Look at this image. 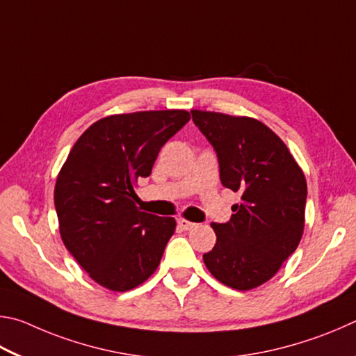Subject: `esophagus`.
I'll use <instances>...</instances> for the list:
<instances>
[{
  "mask_svg": "<svg viewBox=\"0 0 356 356\" xmlns=\"http://www.w3.org/2000/svg\"><path fill=\"white\" fill-rule=\"evenodd\" d=\"M178 227H179V229H183V232H189V229L195 227V223L186 220V219H178Z\"/></svg>",
  "mask_w": 356,
  "mask_h": 356,
  "instance_id": "34e87169",
  "label": "esophagus"
}]
</instances>
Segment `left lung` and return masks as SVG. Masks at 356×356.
Wrapping results in <instances>:
<instances>
[{
    "label": "left lung",
    "mask_w": 356,
    "mask_h": 356,
    "mask_svg": "<svg viewBox=\"0 0 356 356\" xmlns=\"http://www.w3.org/2000/svg\"><path fill=\"white\" fill-rule=\"evenodd\" d=\"M191 114L216 149L222 184L241 194L232 219L211 223L217 241L203 261L229 288H258L302 239L307 179L284 142L257 118L197 109Z\"/></svg>",
    "instance_id": "left-lung-1"
}]
</instances>
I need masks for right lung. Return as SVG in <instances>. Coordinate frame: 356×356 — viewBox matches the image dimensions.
<instances>
[{"label": "right lung", "mask_w": 356, "mask_h": 356, "mask_svg": "<svg viewBox=\"0 0 356 356\" xmlns=\"http://www.w3.org/2000/svg\"><path fill=\"white\" fill-rule=\"evenodd\" d=\"M191 120L188 111H143L99 118L68 153L56 179L60 238L93 282L124 292L158 269L173 217L136 207L162 145Z\"/></svg>", "instance_id": "right-lung-1"}]
</instances>
